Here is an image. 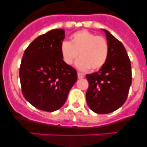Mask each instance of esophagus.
<instances>
[{
    "instance_id": "obj_1",
    "label": "esophagus",
    "mask_w": 147,
    "mask_h": 147,
    "mask_svg": "<svg viewBox=\"0 0 147 147\" xmlns=\"http://www.w3.org/2000/svg\"><path fill=\"white\" fill-rule=\"evenodd\" d=\"M77 76L79 79H83V78L84 77V75L83 74H82V73H79V72H78Z\"/></svg>"
}]
</instances>
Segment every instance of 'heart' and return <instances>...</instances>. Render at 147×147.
I'll list each match as a JSON object with an SVG mask.
<instances>
[{
  "label": "heart",
  "instance_id": "b5f03b06",
  "mask_svg": "<svg viewBox=\"0 0 147 147\" xmlns=\"http://www.w3.org/2000/svg\"><path fill=\"white\" fill-rule=\"evenodd\" d=\"M60 52L66 64L71 65L78 54L80 58L76 67L82 71H95L101 68L107 61L109 46L104 37L96 36L88 30H79L71 36V41H63Z\"/></svg>",
  "mask_w": 147,
  "mask_h": 147
}]
</instances>
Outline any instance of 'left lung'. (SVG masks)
<instances>
[{
	"instance_id": "8db88e82",
	"label": "left lung",
	"mask_w": 147,
	"mask_h": 147,
	"mask_svg": "<svg viewBox=\"0 0 147 147\" xmlns=\"http://www.w3.org/2000/svg\"><path fill=\"white\" fill-rule=\"evenodd\" d=\"M109 52L107 61L98 72L87 74L89 87L86 100L97 114H109L126 101L132 83L131 63L123 44L106 30Z\"/></svg>"
}]
</instances>
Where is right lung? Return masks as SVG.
Instances as JSON below:
<instances>
[{"label":"right lung","instance_id":"obj_1","mask_svg":"<svg viewBox=\"0 0 147 147\" xmlns=\"http://www.w3.org/2000/svg\"><path fill=\"white\" fill-rule=\"evenodd\" d=\"M64 38L63 29L41 35L27 47L22 59L19 74L22 95L42 111L61 108L77 80L75 68L63 60L60 45Z\"/></svg>","mask_w":147,"mask_h":147}]
</instances>
